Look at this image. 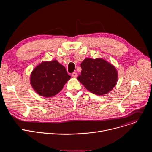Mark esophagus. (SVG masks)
Listing matches in <instances>:
<instances>
[{"mask_svg":"<svg viewBox=\"0 0 152 152\" xmlns=\"http://www.w3.org/2000/svg\"><path fill=\"white\" fill-rule=\"evenodd\" d=\"M72 76L73 77H76L77 76V73H76V72H73V73L72 74Z\"/></svg>","mask_w":152,"mask_h":152,"instance_id":"obj_1","label":"esophagus"}]
</instances>
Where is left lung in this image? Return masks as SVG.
Here are the masks:
<instances>
[{
  "label": "left lung",
  "instance_id": "1",
  "mask_svg": "<svg viewBox=\"0 0 152 152\" xmlns=\"http://www.w3.org/2000/svg\"><path fill=\"white\" fill-rule=\"evenodd\" d=\"M78 80L90 92L102 96L110 92L118 81L114 66L102 58H85L80 64Z\"/></svg>",
  "mask_w": 152,
  "mask_h": 152
}]
</instances>
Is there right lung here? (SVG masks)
Masks as SVG:
<instances>
[{"instance_id":"1","label":"right lung","mask_w":152,"mask_h":152,"mask_svg":"<svg viewBox=\"0 0 152 152\" xmlns=\"http://www.w3.org/2000/svg\"><path fill=\"white\" fill-rule=\"evenodd\" d=\"M70 78L66 68L55 59L43 61L34 68L30 76V82L38 95L51 97L59 93Z\"/></svg>"}]
</instances>
